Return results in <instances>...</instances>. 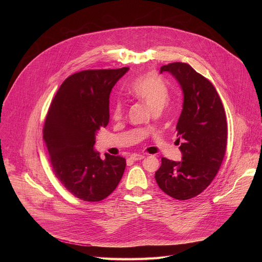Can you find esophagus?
Wrapping results in <instances>:
<instances>
[{"instance_id": "obj_1", "label": "esophagus", "mask_w": 262, "mask_h": 262, "mask_svg": "<svg viewBox=\"0 0 262 262\" xmlns=\"http://www.w3.org/2000/svg\"><path fill=\"white\" fill-rule=\"evenodd\" d=\"M145 158V156H143V155H137V154H134V155H132L130 156V160H133V161H140V160H143Z\"/></svg>"}]
</instances>
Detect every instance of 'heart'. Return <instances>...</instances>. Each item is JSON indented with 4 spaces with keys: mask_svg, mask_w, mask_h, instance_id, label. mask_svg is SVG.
Masks as SVG:
<instances>
[{
    "mask_svg": "<svg viewBox=\"0 0 262 262\" xmlns=\"http://www.w3.org/2000/svg\"><path fill=\"white\" fill-rule=\"evenodd\" d=\"M128 93L135 98L144 102L152 112L163 110L169 100V90L162 79L156 74L148 73L133 80L127 88ZM124 114V104L117 101L111 110L112 118L120 120Z\"/></svg>",
    "mask_w": 262,
    "mask_h": 262,
    "instance_id": "obj_1",
    "label": "heart"
}]
</instances>
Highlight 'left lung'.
I'll use <instances>...</instances> for the list:
<instances>
[{
    "label": "left lung",
    "instance_id": "8db88e82",
    "mask_svg": "<svg viewBox=\"0 0 262 262\" xmlns=\"http://www.w3.org/2000/svg\"><path fill=\"white\" fill-rule=\"evenodd\" d=\"M179 82L183 108L176 125L182 161L162 158L156 172L160 189L176 200H189L201 194L219 172L226 154L225 110L213 85L190 64L169 63L161 67Z\"/></svg>",
    "mask_w": 262,
    "mask_h": 262
}]
</instances>
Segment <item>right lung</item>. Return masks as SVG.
<instances>
[{
  "label": "right lung",
  "mask_w": 262,
  "mask_h": 262,
  "mask_svg": "<svg viewBox=\"0 0 262 262\" xmlns=\"http://www.w3.org/2000/svg\"><path fill=\"white\" fill-rule=\"evenodd\" d=\"M128 70L88 69L68 77L57 91L43 126L53 171L74 197L101 201L114 192L125 170L119 156L93 150L95 134L108 123L112 88Z\"/></svg>",
  "instance_id": "obj_1"
}]
</instances>
